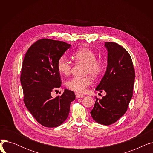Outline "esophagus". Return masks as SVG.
Instances as JSON below:
<instances>
[{
	"label": "esophagus",
	"instance_id": "esophagus-1",
	"mask_svg": "<svg viewBox=\"0 0 153 153\" xmlns=\"http://www.w3.org/2000/svg\"><path fill=\"white\" fill-rule=\"evenodd\" d=\"M84 97V95L83 94H81L79 93H76V97L77 99H79V98H83Z\"/></svg>",
	"mask_w": 153,
	"mask_h": 153
}]
</instances>
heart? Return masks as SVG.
<instances>
[{"instance_id": "obj_1", "label": "heart", "mask_w": 153, "mask_h": 153, "mask_svg": "<svg viewBox=\"0 0 153 153\" xmlns=\"http://www.w3.org/2000/svg\"><path fill=\"white\" fill-rule=\"evenodd\" d=\"M73 58L78 62L86 64L85 73L90 74L94 77L100 76L103 71L104 64L102 61L96 59V54L89 48H84L73 54ZM57 67L59 72L64 76L70 74L72 63L66 55H62L58 59ZM92 84V79L89 76L84 77H74L66 82V87L69 89L76 92H85Z\"/></svg>"}]
</instances>
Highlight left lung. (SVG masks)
I'll return each mask as SVG.
<instances>
[{
	"mask_svg": "<svg viewBox=\"0 0 153 153\" xmlns=\"http://www.w3.org/2000/svg\"><path fill=\"white\" fill-rule=\"evenodd\" d=\"M108 51L105 74L95 90L105 91L101 99L96 98L91 111L96 122L110 125L116 122L127 110L133 96L135 72L128 52L114 42H105Z\"/></svg>",
	"mask_w": 153,
	"mask_h": 153,
	"instance_id": "8db88e82",
	"label": "left lung"
}]
</instances>
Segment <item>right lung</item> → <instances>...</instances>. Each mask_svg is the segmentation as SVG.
Masks as SVG:
<instances>
[{"label": "right lung", "mask_w": 153, "mask_h": 153, "mask_svg": "<svg viewBox=\"0 0 153 153\" xmlns=\"http://www.w3.org/2000/svg\"><path fill=\"white\" fill-rule=\"evenodd\" d=\"M70 47L64 42L43 38L32 45L24 57L20 76L23 101L36 121L46 127L63 123L76 98L74 92L68 89L56 98L51 96L61 85L58 59Z\"/></svg>", "instance_id": "1"}]
</instances>
